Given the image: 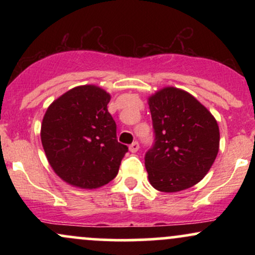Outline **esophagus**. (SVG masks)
Segmentation results:
<instances>
[{
    "mask_svg": "<svg viewBox=\"0 0 255 255\" xmlns=\"http://www.w3.org/2000/svg\"><path fill=\"white\" fill-rule=\"evenodd\" d=\"M137 150H139V142L137 141L131 142V144L129 145V151L133 152V153H135Z\"/></svg>",
    "mask_w": 255,
    "mask_h": 255,
    "instance_id": "esophagus-1",
    "label": "esophagus"
}]
</instances>
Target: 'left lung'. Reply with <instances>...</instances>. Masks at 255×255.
<instances>
[{
  "mask_svg": "<svg viewBox=\"0 0 255 255\" xmlns=\"http://www.w3.org/2000/svg\"><path fill=\"white\" fill-rule=\"evenodd\" d=\"M148 105L154 140L145 166L152 187L172 193L200 182L218 153L217 121L192 95L175 87L158 91Z\"/></svg>",
  "mask_w": 255,
  "mask_h": 255,
  "instance_id": "1",
  "label": "left lung"
}]
</instances>
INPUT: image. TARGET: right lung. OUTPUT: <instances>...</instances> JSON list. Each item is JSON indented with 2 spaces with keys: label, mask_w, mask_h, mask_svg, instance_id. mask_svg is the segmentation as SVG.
I'll return each mask as SVG.
<instances>
[{
  "label": "right lung",
  "mask_w": 255,
  "mask_h": 255,
  "mask_svg": "<svg viewBox=\"0 0 255 255\" xmlns=\"http://www.w3.org/2000/svg\"><path fill=\"white\" fill-rule=\"evenodd\" d=\"M109 102L104 90L85 85L57 98L44 115L40 137L46 158L72 186L92 189L109 183L128 152L118 141Z\"/></svg>",
  "instance_id": "1"
}]
</instances>
